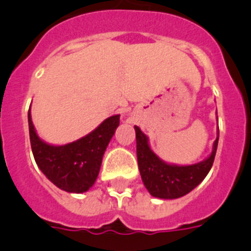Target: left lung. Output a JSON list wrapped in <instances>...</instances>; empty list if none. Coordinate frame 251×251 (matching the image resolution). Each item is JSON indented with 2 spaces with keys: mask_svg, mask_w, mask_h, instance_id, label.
<instances>
[{
  "mask_svg": "<svg viewBox=\"0 0 251 251\" xmlns=\"http://www.w3.org/2000/svg\"><path fill=\"white\" fill-rule=\"evenodd\" d=\"M137 139V159L141 172L142 181L152 196L158 199H178L191 192L197 185H200L214 163L215 154L219 142L217 137L212 146L211 154L203 161L188 166L171 165L162 161L153 152L148 143V137L142 132L141 128L134 126Z\"/></svg>",
  "mask_w": 251,
  "mask_h": 251,
  "instance_id": "8db88e82",
  "label": "left lung"
}]
</instances>
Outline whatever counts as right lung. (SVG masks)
Returning a JSON list of instances; mask_svg holds the SVG:
<instances>
[{"instance_id": "obj_1", "label": "right lung", "mask_w": 251, "mask_h": 251, "mask_svg": "<svg viewBox=\"0 0 251 251\" xmlns=\"http://www.w3.org/2000/svg\"><path fill=\"white\" fill-rule=\"evenodd\" d=\"M31 150L44 175L60 190L83 194L97 181L104 152L109 145L121 115H112L89 134L63 146L49 145L37 136L28 110Z\"/></svg>"}]
</instances>
